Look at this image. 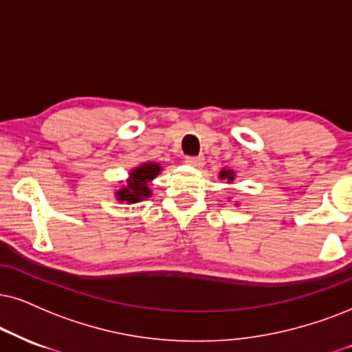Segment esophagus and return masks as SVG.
I'll return each mask as SVG.
<instances>
[{
	"instance_id": "1",
	"label": "esophagus",
	"mask_w": 352,
	"mask_h": 352,
	"mask_svg": "<svg viewBox=\"0 0 352 352\" xmlns=\"http://www.w3.org/2000/svg\"><path fill=\"white\" fill-rule=\"evenodd\" d=\"M186 163H188L189 166L199 168V166H202V164H204V158H202V156H188V158H186Z\"/></svg>"
}]
</instances>
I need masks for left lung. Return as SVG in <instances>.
I'll return each instance as SVG.
<instances>
[{"label": "left lung", "mask_w": 352, "mask_h": 352, "mask_svg": "<svg viewBox=\"0 0 352 352\" xmlns=\"http://www.w3.org/2000/svg\"><path fill=\"white\" fill-rule=\"evenodd\" d=\"M220 179H225V181H228V183H233V179H235V173H233L232 169H222V171H220Z\"/></svg>", "instance_id": "obj_1"}]
</instances>
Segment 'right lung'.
Segmentation results:
<instances>
[{
	"label": "right lung",
	"mask_w": 352,
	"mask_h": 352,
	"mask_svg": "<svg viewBox=\"0 0 352 352\" xmlns=\"http://www.w3.org/2000/svg\"><path fill=\"white\" fill-rule=\"evenodd\" d=\"M160 171H162V166L158 163H143L140 166L133 168L130 171L127 184L116 192L117 201L135 204L150 197L151 189L148 186L160 175Z\"/></svg>",
	"instance_id": "add662e5"
}]
</instances>
